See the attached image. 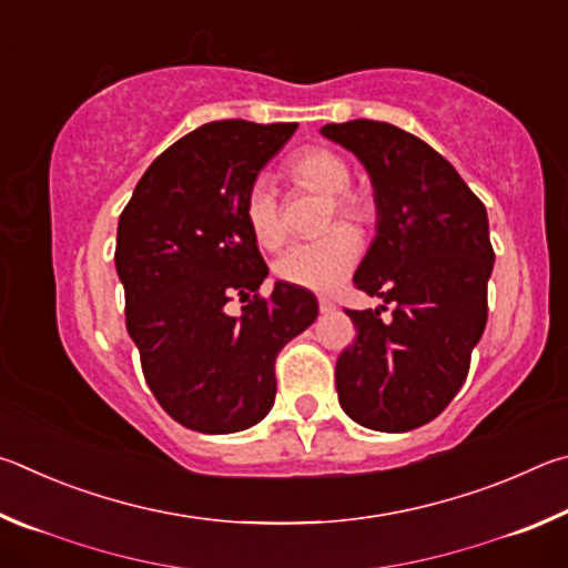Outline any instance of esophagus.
Here are the masks:
<instances>
[{"label": "esophagus", "instance_id": "obj_1", "mask_svg": "<svg viewBox=\"0 0 568 568\" xmlns=\"http://www.w3.org/2000/svg\"><path fill=\"white\" fill-rule=\"evenodd\" d=\"M318 307H321V313H333V311H335V303L331 301V297L321 295V297H318Z\"/></svg>", "mask_w": 568, "mask_h": 568}]
</instances>
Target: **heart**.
Masks as SVG:
<instances>
[{
	"label": "heart",
	"instance_id": "heart-1",
	"mask_svg": "<svg viewBox=\"0 0 568 568\" xmlns=\"http://www.w3.org/2000/svg\"><path fill=\"white\" fill-rule=\"evenodd\" d=\"M287 178L297 190L325 197L323 227H331L318 240H307L287 247L275 261V275L281 281L305 287V291H333L353 271L361 255V237L351 225H368L376 220V200L368 192L351 187L353 170L341 152L315 145L305 148L287 160ZM245 223L263 247H281L285 240L283 205L277 190L267 178L250 182L245 192Z\"/></svg>",
	"mask_w": 568,
	"mask_h": 568
}]
</instances>
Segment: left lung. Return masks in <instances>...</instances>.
Returning <instances> with one entry per match:
<instances>
[{"mask_svg":"<svg viewBox=\"0 0 568 568\" xmlns=\"http://www.w3.org/2000/svg\"><path fill=\"white\" fill-rule=\"evenodd\" d=\"M321 132L358 155L378 207L353 285L383 305L345 311L355 338L335 363V388L355 423L403 434L454 400L484 335L496 257L486 207L444 155L396 124L351 120Z\"/></svg>","mask_w":568,"mask_h":568,"instance_id":"left-lung-1","label":"left lung"}]
</instances>
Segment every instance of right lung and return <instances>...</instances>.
<instances>
[{
	"mask_svg": "<svg viewBox=\"0 0 568 568\" xmlns=\"http://www.w3.org/2000/svg\"><path fill=\"white\" fill-rule=\"evenodd\" d=\"M295 122L220 120L152 162L124 205L114 265L145 381L170 418L235 434L267 416L275 358L318 318L311 291L275 283L245 223V192ZM233 296L248 301L226 313Z\"/></svg>",
	"mask_w": 568,
	"mask_h": 568,
	"instance_id": "add662e5",
	"label": "right lung"
}]
</instances>
